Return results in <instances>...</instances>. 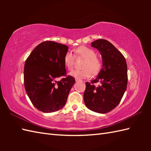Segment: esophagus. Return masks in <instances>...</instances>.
<instances>
[{
	"label": "esophagus",
	"instance_id": "1",
	"mask_svg": "<svg viewBox=\"0 0 151 151\" xmlns=\"http://www.w3.org/2000/svg\"><path fill=\"white\" fill-rule=\"evenodd\" d=\"M75 81H76V82H78V81H81V80H80V79H78V78H76V79H75Z\"/></svg>",
	"mask_w": 151,
	"mask_h": 151
}]
</instances>
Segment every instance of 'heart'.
Masks as SVG:
<instances>
[{"instance_id":"b5f03b06","label":"heart","mask_w":151,"mask_h":151,"mask_svg":"<svg viewBox=\"0 0 151 151\" xmlns=\"http://www.w3.org/2000/svg\"><path fill=\"white\" fill-rule=\"evenodd\" d=\"M75 56L84 60L82 64V70H73L69 73L70 76L76 78H88L92 75H96L102 69L101 60L96 56L94 50L87 47H81L75 50ZM75 56L70 52H67L64 56V64L69 70L71 69L75 63Z\"/></svg>"}]
</instances>
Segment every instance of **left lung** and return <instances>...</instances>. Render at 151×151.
Masks as SVG:
<instances>
[{
  "instance_id": "1",
  "label": "left lung",
  "mask_w": 151,
  "mask_h": 151,
  "mask_svg": "<svg viewBox=\"0 0 151 151\" xmlns=\"http://www.w3.org/2000/svg\"><path fill=\"white\" fill-rule=\"evenodd\" d=\"M91 46L101 54L102 68L95 80L86 82L84 101L89 110L106 114L119 104L126 91L127 65L124 56L108 41L95 40ZM97 82L101 85L95 87L93 84Z\"/></svg>"
}]
</instances>
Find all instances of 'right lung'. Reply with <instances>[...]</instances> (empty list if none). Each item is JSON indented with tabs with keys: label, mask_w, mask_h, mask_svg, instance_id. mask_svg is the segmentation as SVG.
Segmentation results:
<instances>
[{
	"label": "right lung",
	"mask_w": 151,
	"mask_h": 151,
	"mask_svg": "<svg viewBox=\"0 0 151 151\" xmlns=\"http://www.w3.org/2000/svg\"><path fill=\"white\" fill-rule=\"evenodd\" d=\"M65 45L46 41L35 48L27 58L24 68L25 90L37 110L51 113L65 106L75 78L67 76L64 56ZM62 77L60 81L55 78Z\"/></svg>",
	"instance_id": "1"
}]
</instances>
